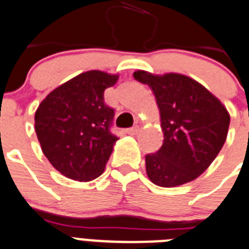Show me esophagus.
<instances>
[{
  "label": "esophagus",
  "instance_id": "34e87169",
  "mask_svg": "<svg viewBox=\"0 0 249 249\" xmlns=\"http://www.w3.org/2000/svg\"><path fill=\"white\" fill-rule=\"evenodd\" d=\"M138 133H139V126H134V128H131V129H129L128 130V134H130V135H137Z\"/></svg>",
  "mask_w": 249,
  "mask_h": 249
}]
</instances>
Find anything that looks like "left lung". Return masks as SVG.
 <instances>
[{
	"mask_svg": "<svg viewBox=\"0 0 249 249\" xmlns=\"http://www.w3.org/2000/svg\"><path fill=\"white\" fill-rule=\"evenodd\" d=\"M137 81L153 89L163 144L145 157L148 178L160 187L191 182L208 170L227 141L231 115L216 96L181 73L138 70Z\"/></svg>",
	"mask_w": 249,
	"mask_h": 249,
	"instance_id": "8db88e82",
	"label": "left lung"
}]
</instances>
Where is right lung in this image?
Instances as JSON below:
<instances>
[{"mask_svg": "<svg viewBox=\"0 0 249 249\" xmlns=\"http://www.w3.org/2000/svg\"><path fill=\"white\" fill-rule=\"evenodd\" d=\"M119 73L92 70L58 86L35 111V131L44 156L63 176L79 182L97 178L119 138L110 133L114 108L104 91Z\"/></svg>", "mask_w": 249, "mask_h": 249, "instance_id": "right-lung-1", "label": "right lung"}]
</instances>
